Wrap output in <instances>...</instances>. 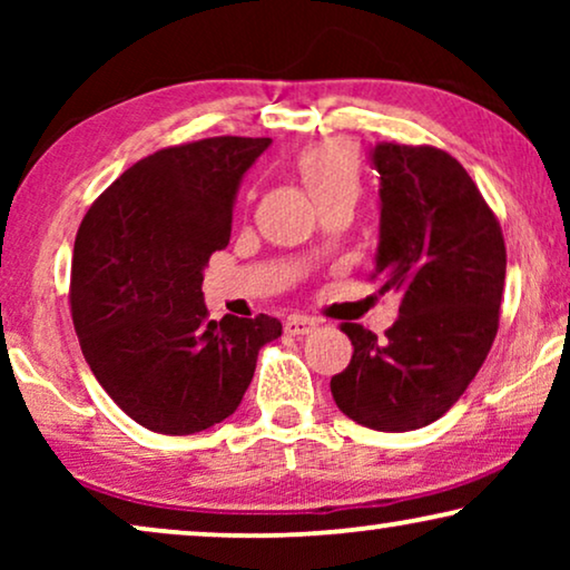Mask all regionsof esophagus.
<instances>
[{
	"label": "esophagus",
	"instance_id": "1",
	"mask_svg": "<svg viewBox=\"0 0 570 570\" xmlns=\"http://www.w3.org/2000/svg\"><path fill=\"white\" fill-rule=\"evenodd\" d=\"M318 330V322L316 318H308V316H291L285 322V332L293 334V337H301V334H311Z\"/></svg>",
	"mask_w": 570,
	"mask_h": 570
}]
</instances>
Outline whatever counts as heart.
Returning a JSON list of instances; mask_svg holds the SVG:
<instances>
[{"label": "heart", "instance_id": "obj_1", "mask_svg": "<svg viewBox=\"0 0 570 570\" xmlns=\"http://www.w3.org/2000/svg\"><path fill=\"white\" fill-rule=\"evenodd\" d=\"M298 174L316 205L334 197H357L361 160L347 142H324L301 155Z\"/></svg>", "mask_w": 570, "mask_h": 570}]
</instances>
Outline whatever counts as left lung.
<instances>
[{"label":"left lung","mask_w":570,"mask_h":570,"mask_svg":"<svg viewBox=\"0 0 570 570\" xmlns=\"http://www.w3.org/2000/svg\"><path fill=\"white\" fill-rule=\"evenodd\" d=\"M381 230L373 279L400 293L384 340L342 324L350 365L332 396L350 420L404 433L454 407L493 347L501 318L505 244L501 223L462 163L431 145L381 142Z\"/></svg>","instance_id":"8db88e82"}]
</instances>
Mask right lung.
Returning <instances> with one entry per match:
<instances>
[{
    "label": "right lung",
    "mask_w": 570,
    "mask_h": 570,
    "mask_svg": "<svg viewBox=\"0 0 570 570\" xmlns=\"http://www.w3.org/2000/svg\"><path fill=\"white\" fill-rule=\"evenodd\" d=\"M269 137L163 147L124 170L82 217L69 306L106 394L147 431L199 433L236 412L272 316L209 322L202 279L228 246L240 178Z\"/></svg>",
    "instance_id": "1"
}]
</instances>
